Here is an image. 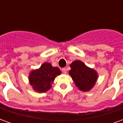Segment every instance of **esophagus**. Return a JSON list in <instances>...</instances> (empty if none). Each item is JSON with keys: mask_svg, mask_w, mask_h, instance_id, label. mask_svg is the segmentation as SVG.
I'll list each match as a JSON object with an SVG mask.
<instances>
[{"mask_svg": "<svg viewBox=\"0 0 123 123\" xmlns=\"http://www.w3.org/2000/svg\"><path fill=\"white\" fill-rule=\"evenodd\" d=\"M62 72L64 73V74H67V70L66 68H63L62 69Z\"/></svg>", "mask_w": 123, "mask_h": 123, "instance_id": "1", "label": "esophagus"}]
</instances>
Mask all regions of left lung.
<instances>
[{
    "label": "left lung",
    "instance_id": "8db88e82",
    "mask_svg": "<svg viewBox=\"0 0 123 123\" xmlns=\"http://www.w3.org/2000/svg\"><path fill=\"white\" fill-rule=\"evenodd\" d=\"M70 68L69 74L80 90L86 92L93 88L98 78L97 72L94 70L88 68L80 61L73 62Z\"/></svg>",
    "mask_w": 123,
    "mask_h": 123
}]
</instances>
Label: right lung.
<instances>
[{
	"label": "right lung",
	"mask_w": 123,
	"mask_h": 123,
	"mask_svg": "<svg viewBox=\"0 0 123 123\" xmlns=\"http://www.w3.org/2000/svg\"><path fill=\"white\" fill-rule=\"evenodd\" d=\"M60 74L61 70L57 67H53L50 63L45 62L40 68L31 72L29 80L34 90L45 92L50 89L51 83Z\"/></svg>",
	"instance_id": "1"
}]
</instances>
